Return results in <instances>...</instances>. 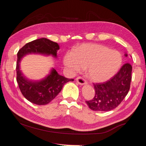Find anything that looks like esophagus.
I'll return each mask as SVG.
<instances>
[{
	"instance_id": "1",
	"label": "esophagus",
	"mask_w": 146,
	"mask_h": 146,
	"mask_svg": "<svg viewBox=\"0 0 146 146\" xmlns=\"http://www.w3.org/2000/svg\"><path fill=\"white\" fill-rule=\"evenodd\" d=\"M76 82H77L80 85H84V84H87V82H86V80L84 78L81 77V76H78L75 78Z\"/></svg>"
}]
</instances>
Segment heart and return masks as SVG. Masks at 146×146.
<instances>
[{
	"label": "heart",
	"mask_w": 146,
	"mask_h": 146,
	"mask_svg": "<svg viewBox=\"0 0 146 146\" xmlns=\"http://www.w3.org/2000/svg\"><path fill=\"white\" fill-rule=\"evenodd\" d=\"M64 64L72 71L87 68L88 77L96 82H106L118 72L122 62L121 54L101 44H82L64 57Z\"/></svg>",
	"instance_id": "heart-1"
}]
</instances>
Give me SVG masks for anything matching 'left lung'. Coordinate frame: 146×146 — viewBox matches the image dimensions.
Listing matches in <instances>:
<instances>
[{
    "label": "left lung",
    "mask_w": 146,
    "mask_h": 146,
    "mask_svg": "<svg viewBox=\"0 0 146 146\" xmlns=\"http://www.w3.org/2000/svg\"><path fill=\"white\" fill-rule=\"evenodd\" d=\"M125 56L127 55L125 54ZM132 66L129 62L123 64L118 73L102 83H94L95 91L93 100L86 101L91 110L109 111L122 102L130 89Z\"/></svg>",
    "instance_id": "obj_1"
}]
</instances>
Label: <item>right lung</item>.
Instances as JSON below:
<instances>
[{
	"instance_id": "obj_1",
	"label": "right lung",
	"mask_w": 146,
	"mask_h": 146,
	"mask_svg": "<svg viewBox=\"0 0 146 146\" xmlns=\"http://www.w3.org/2000/svg\"><path fill=\"white\" fill-rule=\"evenodd\" d=\"M58 49L57 43L42 38L26 44L18 51L16 66L17 82L24 97L31 103L36 105L48 104L58 95L66 83L74 80L58 75L57 71L53 69L47 77L40 81L29 80L24 77L20 70V62L24 56L31 53L52 55L56 57Z\"/></svg>"
}]
</instances>
